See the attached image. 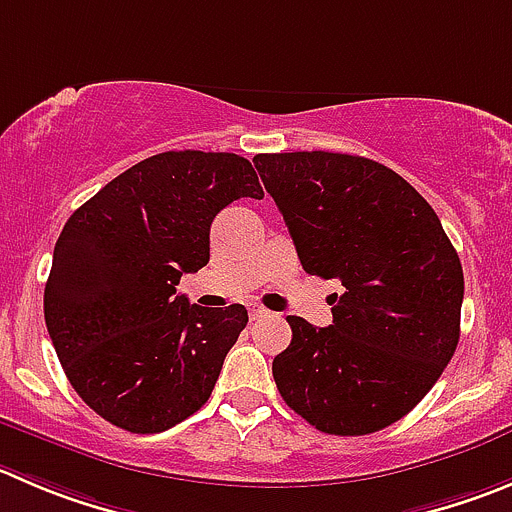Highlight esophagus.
Here are the masks:
<instances>
[{
    "label": "esophagus",
    "mask_w": 512,
    "mask_h": 512,
    "mask_svg": "<svg viewBox=\"0 0 512 512\" xmlns=\"http://www.w3.org/2000/svg\"><path fill=\"white\" fill-rule=\"evenodd\" d=\"M248 316H251V321H259L264 319V316H269V311H266L264 306H251V309H248Z\"/></svg>",
    "instance_id": "obj_1"
}]
</instances>
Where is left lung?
I'll list each match as a JSON object with an SVG mask.
<instances>
[{"label":"left lung","mask_w":512,"mask_h":512,"mask_svg":"<svg viewBox=\"0 0 512 512\" xmlns=\"http://www.w3.org/2000/svg\"><path fill=\"white\" fill-rule=\"evenodd\" d=\"M306 274L339 279L334 321L289 316L274 359L286 405L326 435H369L402 420L445 372L460 339V256L430 203L402 175L347 153H261Z\"/></svg>","instance_id":"1"}]
</instances>
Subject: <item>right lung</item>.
<instances>
[{
	"label": "right lung",
	"instance_id": "1",
	"mask_svg": "<svg viewBox=\"0 0 512 512\" xmlns=\"http://www.w3.org/2000/svg\"><path fill=\"white\" fill-rule=\"evenodd\" d=\"M238 198H264L246 158L168 150L110 180L62 228L47 332L75 392L110 425L153 435L211 397L248 311L188 304L175 286L208 264L213 218Z\"/></svg>",
	"mask_w": 512,
	"mask_h": 512
}]
</instances>
